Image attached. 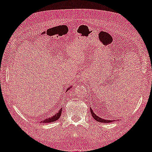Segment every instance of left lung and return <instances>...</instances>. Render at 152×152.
<instances>
[{
  "instance_id": "8db88e82",
  "label": "left lung",
  "mask_w": 152,
  "mask_h": 152,
  "mask_svg": "<svg viewBox=\"0 0 152 152\" xmlns=\"http://www.w3.org/2000/svg\"><path fill=\"white\" fill-rule=\"evenodd\" d=\"M91 115H92L93 118H94L95 120H96V121L99 122H104V123H110V122H112L113 121V120H105V119H103V118H102L100 117H99V116H97L96 114H95L94 112H93V109L91 108Z\"/></svg>"
}]
</instances>
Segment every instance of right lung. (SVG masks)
<instances>
[{
  "label": "right lung",
  "mask_w": 152,
  "mask_h": 152,
  "mask_svg": "<svg viewBox=\"0 0 152 152\" xmlns=\"http://www.w3.org/2000/svg\"><path fill=\"white\" fill-rule=\"evenodd\" d=\"M71 88H72V86L68 87V89H67V91ZM61 112H62V107L59 110V111H58L56 114H55V115H54L53 116H52V117H50V118H45V120H41L40 122H42V123H50V122H53L57 121V120H59L60 116H61Z\"/></svg>",
  "instance_id": "right-lung-1"
}]
</instances>
